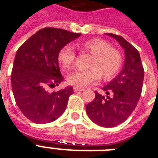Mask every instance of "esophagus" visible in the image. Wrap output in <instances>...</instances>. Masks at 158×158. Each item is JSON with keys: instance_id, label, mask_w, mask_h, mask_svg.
Here are the masks:
<instances>
[{"instance_id": "1", "label": "esophagus", "mask_w": 158, "mask_h": 158, "mask_svg": "<svg viewBox=\"0 0 158 158\" xmlns=\"http://www.w3.org/2000/svg\"><path fill=\"white\" fill-rule=\"evenodd\" d=\"M84 90V89L82 88H78V87H73V91L74 92H78V91H82Z\"/></svg>"}]
</instances>
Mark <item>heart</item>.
I'll use <instances>...</instances> for the list:
<instances>
[{
  "mask_svg": "<svg viewBox=\"0 0 158 158\" xmlns=\"http://www.w3.org/2000/svg\"><path fill=\"white\" fill-rule=\"evenodd\" d=\"M81 50L92 55L88 64V70L76 71L67 77L68 83L75 87L81 88L96 82L100 79L110 80L114 77L123 64V56L117 49L101 39H94L84 42ZM76 53L69 45L61 48L58 53V61L61 67L69 69L74 64Z\"/></svg>",
  "mask_w": 158,
  "mask_h": 158,
  "instance_id": "heart-1",
  "label": "heart"
}]
</instances>
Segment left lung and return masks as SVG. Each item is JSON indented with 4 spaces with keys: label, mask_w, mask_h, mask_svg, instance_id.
Returning a JSON list of instances; mask_svg holds the SVG:
<instances>
[{
    "label": "left lung",
    "mask_w": 158,
    "mask_h": 158,
    "mask_svg": "<svg viewBox=\"0 0 158 158\" xmlns=\"http://www.w3.org/2000/svg\"><path fill=\"white\" fill-rule=\"evenodd\" d=\"M124 49L123 69L102 89L106 96L95 91V98L86 105L89 118L104 127H115L123 123L135 110L141 94L144 71L140 53L122 36L107 33Z\"/></svg>",
    "instance_id": "left-lung-1"
}]
</instances>
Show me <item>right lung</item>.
I'll use <instances>...</instances> for the list:
<instances>
[{
    "mask_svg": "<svg viewBox=\"0 0 158 158\" xmlns=\"http://www.w3.org/2000/svg\"><path fill=\"white\" fill-rule=\"evenodd\" d=\"M81 36L66 30L46 27L18 48L12 69V90L18 108L35 123L53 122L64 112L72 86L49 92L63 81L59 68L61 48Z\"/></svg>",
    "mask_w": 158,
    "mask_h": 158,
    "instance_id": "1",
    "label": "right lung"
}]
</instances>
